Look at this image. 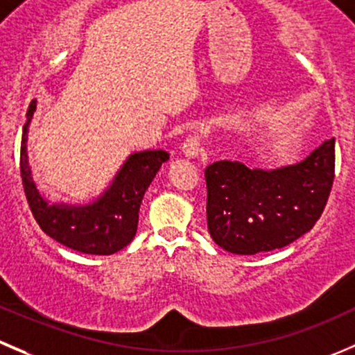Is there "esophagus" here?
<instances>
[{
  "instance_id": "1",
  "label": "esophagus",
  "mask_w": 355,
  "mask_h": 355,
  "mask_svg": "<svg viewBox=\"0 0 355 355\" xmlns=\"http://www.w3.org/2000/svg\"><path fill=\"white\" fill-rule=\"evenodd\" d=\"M182 153L187 157H198L199 153H201V137L189 135L185 142L182 144Z\"/></svg>"
}]
</instances>
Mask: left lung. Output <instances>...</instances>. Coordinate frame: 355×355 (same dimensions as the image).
<instances>
[{
    "instance_id": "8db88e82",
    "label": "left lung",
    "mask_w": 355,
    "mask_h": 355,
    "mask_svg": "<svg viewBox=\"0 0 355 355\" xmlns=\"http://www.w3.org/2000/svg\"><path fill=\"white\" fill-rule=\"evenodd\" d=\"M208 230L220 248L254 254L288 246L315 225L335 178V139L304 161L258 170L216 161L205 170Z\"/></svg>"
}]
</instances>
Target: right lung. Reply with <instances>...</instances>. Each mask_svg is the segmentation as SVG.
<instances>
[{
  "label": "right lung",
  "mask_w": 355,
  "mask_h": 355,
  "mask_svg": "<svg viewBox=\"0 0 355 355\" xmlns=\"http://www.w3.org/2000/svg\"><path fill=\"white\" fill-rule=\"evenodd\" d=\"M36 101L27 109L20 144V177L27 202L46 236L86 254H112L132 243L139 225L144 194L161 164L170 159L166 150L135 153L123 163L107 191L88 205H50L37 191L27 157V132Z\"/></svg>",
  "instance_id": "1"
}]
</instances>
